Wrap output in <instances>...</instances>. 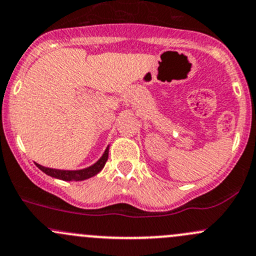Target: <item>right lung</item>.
Returning a JSON list of instances; mask_svg holds the SVG:
<instances>
[{
    "label": "right lung",
    "instance_id": "right-lung-1",
    "mask_svg": "<svg viewBox=\"0 0 256 256\" xmlns=\"http://www.w3.org/2000/svg\"><path fill=\"white\" fill-rule=\"evenodd\" d=\"M108 150H110V146H107L106 150H104V155H102V156L100 158L94 165H91V166L86 168H81V170H59V168L42 166V165L36 164V165L40 168L44 174L52 176V178H59V180H64V181H82V180H86V178H92V176L97 175V174L104 168L107 159H108Z\"/></svg>",
    "mask_w": 256,
    "mask_h": 256
}]
</instances>
